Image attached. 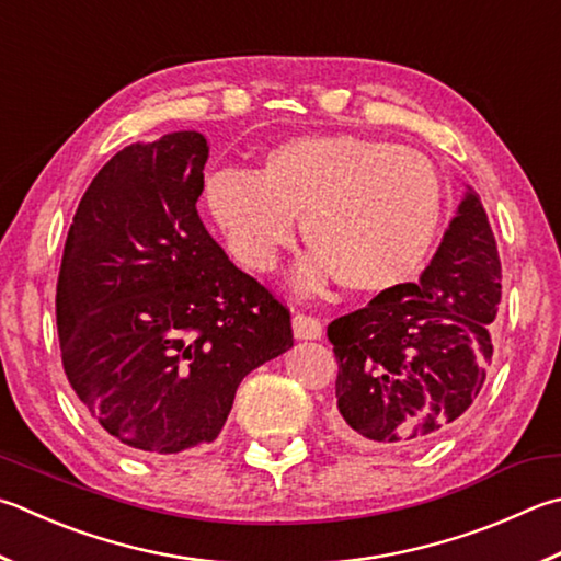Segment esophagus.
Masks as SVG:
<instances>
[{"mask_svg":"<svg viewBox=\"0 0 561 561\" xmlns=\"http://www.w3.org/2000/svg\"><path fill=\"white\" fill-rule=\"evenodd\" d=\"M291 331L297 341H319L323 335V323L319 319H313V316L297 313L291 319Z\"/></svg>","mask_w":561,"mask_h":561,"instance_id":"obj_1","label":"esophagus"}]
</instances>
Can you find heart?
Returning <instances> with one entry per match:
<instances>
[{
	"instance_id": "1",
	"label": "heart",
	"mask_w": 561,
	"mask_h": 561,
	"mask_svg": "<svg viewBox=\"0 0 561 561\" xmlns=\"http://www.w3.org/2000/svg\"><path fill=\"white\" fill-rule=\"evenodd\" d=\"M206 198L232 254L270 272L301 218L311 250L297 287L335 277L345 291L380 294L424 267L446 216V183L430 157L394 141L355 135L294 137L260 169L218 171Z\"/></svg>"
}]
</instances>
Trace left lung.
<instances>
[{"label": "left lung", "instance_id": "left-lung-1", "mask_svg": "<svg viewBox=\"0 0 561 561\" xmlns=\"http://www.w3.org/2000/svg\"><path fill=\"white\" fill-rule=\"evenodd\" d=\"M497 304L495 238L468 186L420 282L329 323L335 434L360 446H424L442 436L481 392Z\"/></svg>", "mask_w": 561, "mask_h": 561}]
</instances>
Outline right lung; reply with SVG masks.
Instances as JSON below:
<instances>
[{
  "mask_svg": "<svg viewBox=\"0 0 561 561\" xmlns=\"http://www.w3.org/2000/svg\"><path fill=\"white\" fill-rule=\"evenodd\" d=\"M206 161L193 129L117 151L80 198L60 262L68 382L145 456L216 442L242 378L294 345L289 309L198 218Z\"/></svg>",
  "mask_w": 561,
  "mask_h": 561,
  "instance_id": "right-lung-1",
  "label": "right lung"
}]
</instances>
